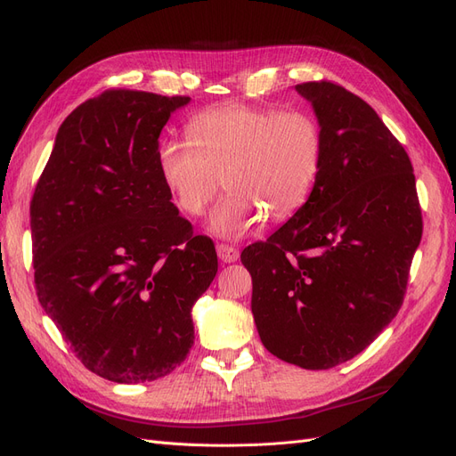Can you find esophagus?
<instances>
[{
  "label": "esophagus",
  "mask_w": 456,
  "mask_h": 456,
  "mask_svg": "<svg viewBox=\"0 0 456 456\" xmlns=\"http://www.w3.org/2000/svg\"><path fill=\"white\" fill-rule=\"evenodd\" d=\"M216 255L218 258L226 262V265H230V262H236L240 258V251L236 249V247H230V245H216Z\"/></svg>",
  "instance_id": "esophagus-1"
}]
</instances>
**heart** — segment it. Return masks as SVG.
<instances>
[{
    "instance_id": "heart-1",
    "label": "heart",
    "mask_w": 456,
    "mask_h": 456,
    "mask_svg": "<svg viewBox=\"0 0 456 456\" xmlns=\"http://www.w3.org/2000/svg\"><path fill=\"white\" fill-rule=\"evenodd\" d=\"M186 134L158 146L159 176L188 216H200L224 183L228 196L209 216L218 238L245 236L262 215L272 223L291 218L322 169V127L300 110L226 104L196 114Z\"/></svg>"
}]
</instances>
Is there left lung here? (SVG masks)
I'll use <instances>...</instances> for the list:
<instances>
[{
    "label": "left lung",
    "mask_w": 456,
    "mask_h": 456,
    "mask_svg": "<svg viewBox=\"0 0 456 456\" xmlns=\"http://www.w3.org/2000/svg\"><path fill=\"white\" fill-rule=\"evenodd\" d=\"M295 91L322 127V169L306 203L241 262L265 348L317 370L363 352L402 308L422 215L407 151L375 110L330 81Z\"/></svg>",
    "instance_id": "obj_1"
}]
</instances>
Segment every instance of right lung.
<instances>
[{
	"label": "right lung",
	"mask_w": 456,
	"mask_h": 456,
	"mask_svg": "<svg viewBox=\"0 0 456 456\" xmlns=\"http://www.w3.org/2000/svg\"><path fill=\"white\" fill-rule=\"evenodd\" d=\"M190 96L112 89L59 127L30 203L39 305L89 370L169 375L194 344L191 306L218 270L158 169L159 134Z\"/></svg>",
	"instance_id": "obj_1"
}]
</instances>
